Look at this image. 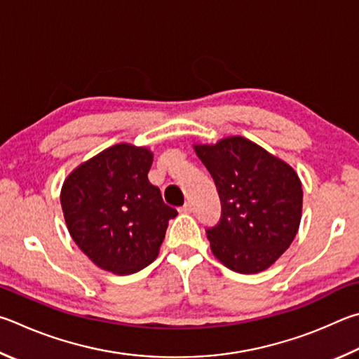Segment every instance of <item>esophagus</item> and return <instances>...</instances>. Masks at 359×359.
<instances>
[{
	"label": "esophagus",
	"instance_id": "1",
	"mask_svg": "<svg viewBox=\"0 0 359 359\" xmlns=\"http://www.w3.org/2000/svg\"><path fill=\"white\" fill-rule=\"evenodd\" d=\"M192 210H194V206L191 202H186L183 206H181V211L183 212H192Z\"/></svg>",
	"mask_w": 359,
	"mask_h": 359
}]
</instances>
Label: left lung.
Returning <instances> with one entry per match:
<instances>
[{
	"instance_id": "obj_1",
	"label": "left lung",
	"mask_w": 359,
	"mask_h": 359,
	"mask_svg": "<svg viewBox=\"0 0 359 359\" xmlns=\"http://www.w3.org/2000/svg\"><path fill=\"white\" fill-rule=\"evenodd\" d=\"M215 180L222 216L206 230L211 252L231 271H265L290 248L303 211V187L285 161L241 135L194 144Z\"/></svg>"
}]
</instances>
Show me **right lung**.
<instances>
[{"label": "right lung", "instance_id": "obj_1", "mask_svg": "<svg viewBox=\"0 0 359 359\" xmlns=\"http://www.w3.org/2000/svg\"><path fill=\"white\" fill-rule=\"evenodd\" d=\"M153 153L118 143L67 175L61 208L69 233L94 265L132 274L156 260L170 219L178 216L149 183Z\"/></svg>", "mask_w": 359, "mask_h": 359}]
</instances>
